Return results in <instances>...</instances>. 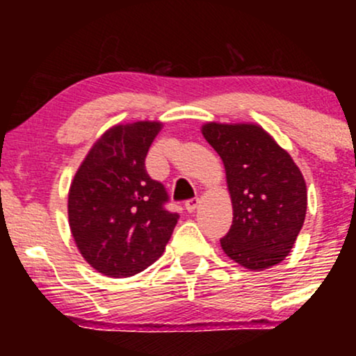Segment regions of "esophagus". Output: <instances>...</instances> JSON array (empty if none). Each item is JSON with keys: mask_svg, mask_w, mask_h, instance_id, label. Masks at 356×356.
<instances>
[{"mask_svg": "<svg viewBox=\"0 0 356 356\" xmlns=\"http://www.w3.org/2000/svg\"><path fill=\"white\" fill-rule=\"evenodd\" d=\"M197 204H199V199L197 197L187 199V201H186V209L189 211V212H192V211L195 209V207H197Z\"/></svg>", "mask_w": 356, "mask_h": 356, "instance_id": "1", "label": "esophagus"}]
</instances>
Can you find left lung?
<instances>
[{"instance_id": "1", "label": "left lung", "mask_w": 356, "mask_h": 356, "mask_svg": "<svg viewBox=\"0 0 356 356\" xmlns=\"http://www.w3.org/2000/svg\"><path fill=\"white\" fill-rule=\"evenodd\" d=\"M202 136L226 167L232 224L224 252L248 269L281 263L305 222L303 174L259 125L207 124Z\"/></svg>"}]
</instances>
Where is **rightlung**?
Returning a JSON list of instances; mask_svg holds the SVG:
<instances>
[{
    "mask_svg": "<svg viewBox=\"0 0 356 356\" xmlns=\"http://www.w3.org/2000/svg\"><path fill=\"white\" fill-rule=\"evenodd\" d=\"M159 122L115 125L92 147L68 194V220L81 256L105 276L144 271L164 252L179 214L145 157Z\"/></svg>",
    "mask_w": 356,
    "mask_h": 356,
    "instance_id": "right-lung-1",
    "label": "right lung"
}]
</instances>
